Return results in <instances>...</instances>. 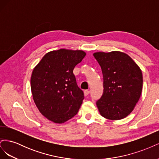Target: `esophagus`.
<instances>
[{"instance_id":"34e87169","label":"esophagus","mask_w":159,"mask_h":159,"mask_svg":"<svg viewBox=\"0 0 159 159\" xmlns=\"http://www.w3.org/2000/svg\"><path fill=\"white\" fill-rule=\"evenodd\" d=\"M84 93V95H85V96H88V95L89 94V91H88V90H85Z\"/></svg>"}]
</instances>
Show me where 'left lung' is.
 I'll return each instance as SVG.
<instances>
[{"mask_svg":"<svg viewBox=\"0 0 159 159\" xmlns=\"http://www.w3.org/2000/svg\"><path fill=\"white\" fill-rule=\"evenodd\" d=\"M93 55L103 76V93L96 103L99 113L110 120L126 117L141 97V68L131 57L119 51L98 52Z\"/></svg>","mask_w":159,"mask_h":159,"instance_id":"1","label":"left lung"}]
</instances>
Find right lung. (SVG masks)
I'll return each instance as SVG.
<instances>
[{"mask_svg":"<svg viewBox=\"0 0 159 159\" xmlns=\"http://www.w3.org/2000/svg\"><path fill=\"white\" fill-rule=\"evenodd\" d=\"M85 55L83 50H53L33 69L30 87L34 102L50 121L64 123L79 111L84 93L76 84L73 70Z\"/></svg>","mask_w":159,"mask_h":159,"instance_id":"obj_1","label":"right lung"}]
</instances>
